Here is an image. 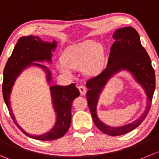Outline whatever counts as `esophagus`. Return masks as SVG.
<instances>
[{
    "instance_id": "1",
    "label": "esophagus",
    "mask_w": 159,
    "mask_h": 159,
    "mask_svg": "<svg viewBox=\"0 0 159 159\" xmlns=\"http://www.w3.org/2000/svg\"><path fill=\"white\" fill-rule=\"evenodd\" d=\"M78 89H79V90H80V92L81 94H85L86 93L85 87H84V86H79Z\"/></svg>"
}]
</instances>
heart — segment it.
I'll return each instance as SVG.
<instances>
[{
    "label": "heart",
    "mask_w": 159,
    "mask_h": 159,
    "mask_svg": "<svg viewBox=\"0 0 159 159\" xmlns=\"http://www.w3.org/2000/svg\"><path fill=\"white\" fill-rule=\"evenodd\" d=\"M65 66L59 67L63 73L70 74L69 69H80L87 74L95 73L103 62L102 49L98 43L88 40L68 50L61 55Z\"/></svg>",
    "instance_id": "1"
}]
</instances>
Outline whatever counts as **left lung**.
<instances>
[{"instance_id":"left-lung-1","label":"left lung","mask_w":159,"mask_h":159,"mask_svg":"<svg viewBox=\"0 0 159 159\" xmlns=\"http://www.w3.org/2000/svg\"><path fill=\"white\" fill-rule=\"evenodd\" d=\"M113 38L115 42L110 48L106 68L96 76L89 79L86 85L89 89L87 92V103L96 126L104 134L119 136L127 134L137 128L148 114L155 89V74L150 57L142 46L139 34L135 29L133 27L118 29L113 34ZM121 69H126L134 75L145 89L149 102L143 115L135 121L119 128H111L99 120L96 116V107L99 93L107 80L115 72Z\"/></svg>"}]
</instances>
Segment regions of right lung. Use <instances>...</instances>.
<instances>
[{
    "instance_id": "right-lung-1",
    "label": "right lung",
    "mask_w": 159,
    "mask_h": 159,
    "mask_svg": "<svg viewBox=\"0 0 159 159\" xmlns=\"http://www.w3.org/2000/svg\"><path fill=\"white\" fill-rule=\"evenodd\" d=\"M56 48V42L52 43L41 40L38 37L28 36L21 37L18 40L11 55L7 59L4 69V79L2 84V93L4 102L8 109L9 114L17 127L28 137L40 140H53L63 137L67 133L71 125L72 119V101L79 97L80 91L75 87V84H71L66 87L53 86L51 87L53 105L57 113L55 126L49 132L40 136H33L26 134L19 126L15 119L14 115L10 106V93L16 79L25 67L29 65H36L43 68L48 72V80L51 81V73L48 68L37 63V61H51V51Z\"/></svg>"
}]
</instances>
